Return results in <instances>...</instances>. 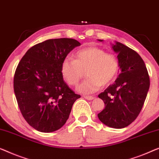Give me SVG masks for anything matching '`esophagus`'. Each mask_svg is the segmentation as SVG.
I'll return each mask as SVG.
<instances>
[{
  "instance_id": "34e87169",
  "label": "esophagus",
  "mask_w": 159,
  "mask_h": 159,
  "mask_svg": "<svg viewBox=\"0 0 159 159\" xmlns=\"http://www.w3.org/2000/svg\"><path fill=\"white\" fill-rule=\"evenodd\" d=\"M84 98L86 99V100H92L94 99V97L93 96H87V95H84Z\"/></svg>"
}]
</instances>
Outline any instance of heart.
Returning a JSON list of instances; mask_svg holds the SVG:
<instances>
[{
	"label": "heart",
	"instance_id": "1",
	"mask_svg": "<svg viewBox=\"0 0 159 159\" xmlns=\"http://www.w3.org/2000/svg\"><path fill=\"white\" fill-rule=\"evenodd\" d=\"M119 70L118 57L96 47L80 50L74 59H64L60 66L61 77L70 86L77 85L86 71L88 78L77 87V90L83 94L93 93L102 85L110 84L116 78Z\"/></svg>",
	"mask_w": 159,
	"mask_h": 159
}]
</instances>
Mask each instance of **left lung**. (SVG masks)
<instances>
[{
  "mask_svg": "<svg viewBox=\"0 0 159 159\" xmlns=\"http://www.w3.org/2000/svg\"><path fill=\"white\" fill-rule=\"evenodd\" d=\"M112 48L118 54L121 72L115 83L98 95L105 107L98 116L110 128H123L132 123L141 112L150 79L144 61L136 52L118 41Z\"/></svg>",
  "mask_w": 159,
  "mask_h": 159,
  "instance_id": "obj_1",
  "label": "left lung"
}]
</instances>
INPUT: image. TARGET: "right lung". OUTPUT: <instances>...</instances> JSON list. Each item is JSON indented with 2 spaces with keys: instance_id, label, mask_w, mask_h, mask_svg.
<instances>
[{
  "instance_id": "obj_1",
  "label": "right lung",
  "mask_w": 159,
  "mask_h": 159,
  "mask_svg": "<svg viewBox=\"0 0 159 159\" xmlns=\"http://www.w3.org/2000/svg\"><path fill=\"white\" fill-rule=\"evenodd\" d=\"M80 43L73 39H49L30 48L16 70L13 88L21 114L43 133L59 130L70 116L75 94L60 73L61 63Z\"/></svg>"
}]
</instances>
